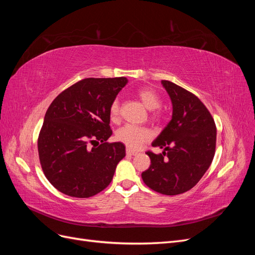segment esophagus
Returning a JSON list of instances; mask_svg holds the SVG:
<instances>
[{
    "label": "esophagus",
    "mask_w": 255,
    "mask_h": 255,
    "mask_svg": "<svg viewBox=\"0 0 255 255\" xmlns=\"http://www.w3.org/2000/svg\"><path fill=\"white\" fill-rule=\"evenodd\" d=\"M127 154H128V155L134 156V155H136L137 152H136V151H133V150H130V149H127Z\"/></svg>",
    "instance_id": "obj_1"
}]
</instances>
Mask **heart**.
I'll return each instance as SVG.
<instances>
[{
  "instance_id": "heart-1",
  "label": "heart",
  "mask_w": 255,
  "mask_h": 255,
  "mask_svg": "<svg viewBox=\"0 0 255 255\" xmlns=\"http://www.w3.org/2000/svg\"><path fill=\"white\" fill-rule=\"evenodd\" d=\"M138 98L140 99L142 104L148 109L149 111H155L160 107L161 101L159 96L151 88H143L138 91ZM110 115L113 120H116L119 116V101L115 100L111 104L110 107ZM117 140L126 144L128 148L137 150L140 146L149 141L152 138V132L146 128H139L132 125H127L118 129L117 134H116Z\"/></svg>"
}]
</instances>
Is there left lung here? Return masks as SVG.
<instances>
[{
	"mask_svg": "<svg viewBox=\"0 0 255 255\" xmlns=\"http://www.w3.org/2000/svg\"><path fill=\"white\" fill-rule=\"evenodd\" d=\"M171 100L172 117L146 152L151 165L141 173L146 186L174 196L191 189L210 168L216 148L215 121L199 98L176 84L161 81Z\"/></svg>",
	"mask_w": 255,
	"mask_h": 255,
	"instance_id": "obj_1",
	"label": "left lung"
}]
</instances>
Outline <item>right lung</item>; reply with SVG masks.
I'll return each mask as SVG.
<instances>
[{
    "mask_svg": "<svg viewBox=\"0 0 255 255\" xmlns=\"http://www.w3.org/2000/svg\"><path fill=\"white\" fill-rule=\"evenodd\" d=\"M127 78L85 79L59 94L45 113L38 137L43 173L63 194L89 198L109 186L119 161L122 142H107L110 107Z\"/></svg>",
    "mask_w": 255,
    "mask_h": 255,
    "instance_id": "add662e5",
    "label": "right lung"
}]
</instances>
